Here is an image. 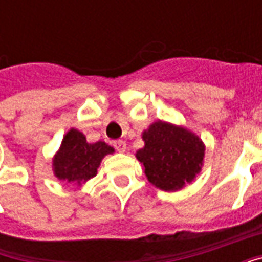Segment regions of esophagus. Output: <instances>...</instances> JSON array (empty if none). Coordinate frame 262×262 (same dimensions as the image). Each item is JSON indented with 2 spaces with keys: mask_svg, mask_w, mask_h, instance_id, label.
Returning a JSON list of instances; mask_svg holds the SVG:
<instances>
[{
  "mask_svg": "<svg viewBox=\"0 0 262 262\" xmlns=\"http://www.w3.org/2000/svg\"><path fill=\"white\" fill-rule=\"evenodd\" d=\"M114 146L119 153H125L126 151V143L123 142V140H118V142H115Z\"/></svg>",
  "mask_w": 262,
  "mask_h": 262,
  "instance_id": "esophagus-1",
  "label": "esophagus"
}]
</instances>
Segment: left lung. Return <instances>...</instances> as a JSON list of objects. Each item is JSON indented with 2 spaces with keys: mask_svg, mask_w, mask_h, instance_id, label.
<instances>
[{
  "mask_svg": "<svg viewBox=\"0 0 262 262\" xmlns=\"http://www.w3.org/2000/svg\"><path fill=\"white\" fill-rule=\"evenodd\" d=\"M136 151L148 182L165 192H176L202 171L205 143L185 126L156 120L142 133Z\"/></svg>",
  "mask_w": 262,
  "mask_h": 262,
  "instance_id": "left-lung-1",
  "label": "left lung"
}]
</instances>
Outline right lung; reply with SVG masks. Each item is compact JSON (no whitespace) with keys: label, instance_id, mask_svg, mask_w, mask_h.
Listing matches in <instances>:
<instances>
[{"label":"right lung","instance_id":"right-lung-1","mask_svg":"<svg viewBox=\"0 0 262 262\" xmlns=\"http://www.w3.org/2000/svg\"><path fill=\"white\" fill-rule=\"evenodd\" d=\"M115 148L108 143H88L85 135L71 127L63 137L59 150L52 160L54 177L81 187L97 176V170L105 156L114 154Z\"/></svg>","mask_w":262,"mask_h":262}]
</instances>
